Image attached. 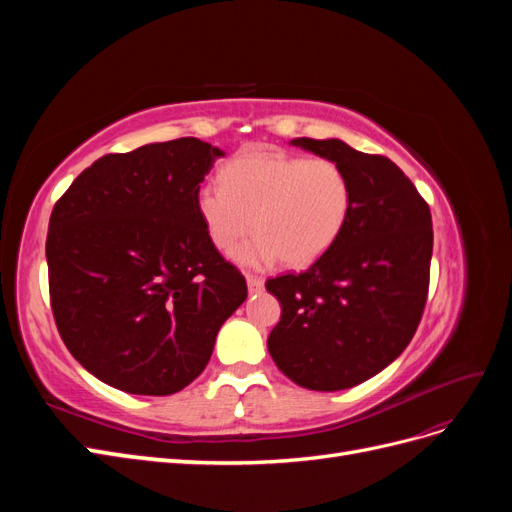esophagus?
I'll list each match as a JSON object with an SVG mask.
<instances>
[{"label":"esophagus","instance_id":"esophagus-1","mask_svg":"<svg viewBox=\"0 0 512 512\" xmlns=\"http://www.w3.org/2000/svg\"><path fill=\"white\" fill-rule=\"evenodd\" d=\"M262 288H265V282H262L260 277H256V275L247 277V290H250V294H258Z\"/></svg>","mask_w":512,"mask_h":512}]
</instances>
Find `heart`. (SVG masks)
<instances>
[{
  "instance_id": "heart-1",
  "label": "heart",
  "mask_w": 512,
  "mask_h": 512,
  "mask_svg": "<svg viewBox=\"0 0 512 512\" xmlns=\"http://www.w3.org/2000/svg\"><path fill=\"white\" fill-rule=\"evenodd\" d=\"M352 209V183L333 160L247 151L222 170V185L196 192V213L218 250L235 247L241 267L262 269L282 260L290 269L312 267L342 237Z\"/></svg>"
}]
</instances>
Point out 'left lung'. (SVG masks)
I'll use <instances>...</instances> for the list:
<instances>
[{
	"instance_id": "obj_1",
	"label": "left lung",
	"mask_w": 512,
	"mask_h": 512,
	"mask_svg": "<svg viewBox=\"0 0 512 512\" xmlns=\"http://www.w3.org/2000/svg\"><path fill=\"white\" fill-rule=\"evenodd\" d=\"M290 145L346 170L352 209L342 237L318 262L267 282L282 305L267 348L294 384L344 391L391 365L421 322L431 213L389 158L361 153L339 138H294Z\"/></svg>"
}]
</instances>
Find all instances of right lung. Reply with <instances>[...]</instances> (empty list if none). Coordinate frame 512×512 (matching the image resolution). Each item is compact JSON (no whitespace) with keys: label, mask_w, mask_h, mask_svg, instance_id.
I'll list each match as a JSON object with an SVG mask.
<instances>
[{"label":"right lung","mask_w":512,"mask_h":512,"mask_svg":"<svg viewBox=\"0 0 512 512\" xmlns=\"http://www.w3.org/2000/svg\"><path fill=\"white\" fill-rule=\"evenodd\" d=\"M222 156L192 136L108 153L57 200L46 237L53 316L74 359L113 389H185L247 297L196 213Z\"/></svg>","instance_id":"right-lung-1"}]
</instances>
